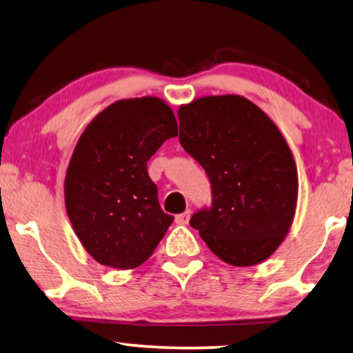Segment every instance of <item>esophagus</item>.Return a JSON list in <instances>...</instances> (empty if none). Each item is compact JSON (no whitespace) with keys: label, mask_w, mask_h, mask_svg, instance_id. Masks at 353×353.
<instances>
[{"label":"esophagus","mask_w":353,"mask_h":353,"mask_svg":"<svg viewBox=\"0 0 353 353\" xmlns=\"http://www.w3.org/2000/svg\"><path fill=\"white\" fill-rule=\"evenodd\" d=\"M190 214H192L190 210H187V211H184V213L177 214L176 216V223L177 224H187V223H189V219H190Z\"/></svg>","instance_id":"34e87169"}]
</instances>
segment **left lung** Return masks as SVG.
I'll list each match as a JSON object with an SVG mask.
<instances>
[{
    "label": "left lung",
    "instance_id": "1",
    "mask_svg": "<svg viewBox=\"0 0 353 353\" xmlns=\"http://www.w3.org/2000/svg\"><path fill=\"white\" fill-rule=\"evenodd\" d=\"M179 122L182 148L211 184V205L190 225L229 265L266 260L289 232L297 205V169L284 137L239 95L199 98L181 106Z\"/></svg>",
    "mask_w": 353,
    "mask_h": 353
}]
</instances>
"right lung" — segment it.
Instances as JSON below:
<instances>
[{
	"label": "right lung",
	"instance_id": "add662e5",
	"mask_svg": "<svg viewBox=\"0 0 353 353\" xmlns=\"http://www.w3.org/2000/svg\"><path fill=\"white\" fill-rule=\"evenodd\" d=\"M176 135L171 108L143 97L112 103L79 139L65 172V210L79 241L101 265H142L171 225L174 216L159 206L147 161Z\"/></svg>",
	"mask_w": 353,
	"mask_h": 353
}]
</instances>
